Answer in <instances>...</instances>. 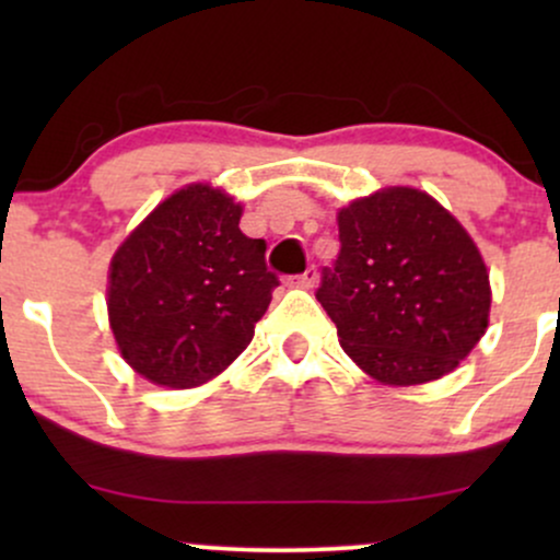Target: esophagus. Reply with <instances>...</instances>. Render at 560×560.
Returning <instances> with one entry per match:
<instances>
[{"label":"esophagus","instance_id":"esophagus-1","mask_svg":"<svg viewBox=\"0 0 560 560\" xmlns=\"http://www.w3.org/2000/svg\"><path fill=\"white\" fill-rule=\"evenodd\" d=\"M316 279H318V271H316V268L311 266V268H307L305 273H300L298 279L289 281V284H292V287H300V289H311L313 284H316Z\"/></svg>","mask_w":560,"mask_h":560}]
</instances>
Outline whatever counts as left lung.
Wrapping results in <instances>:
<instances>
[{
	"label": "left lung",
	"mask_w": 560,
	"mask_h": 560,
	"mask_svg": "<svg viewBox=\"0 0 560 560\" xmlns=\"http://www.w3.org/2000/svg\"><path fill=\"white\" fill-rule=\"evenodd\" d=\"M337 223L342 247L316 298L342 350L395 387L450 374L490 320V273L468 231L410 186L352 199Z\"/></svg>",
	"instance_id": "left-lung-1"
}]
</instances>
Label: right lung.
<instances>
[{
  "label": "right lung",
  "mask_w": 560,
  "mask_h": 560,
  "mask_svg": "<svg viewBox=\"0 0 560 560\" xmlns=\"http://www.w3.org/2000/svg\"><path fill=\"white\" fill-rule=\"evenodd\" d=\"M242 205L189 184L139 223L110 262L107 316L137 374L189 389L221 374L253 342L279 279L266 242L240 229Z\"/></svg>",
  "instance_id": "obj_1"
}]
</instances>
